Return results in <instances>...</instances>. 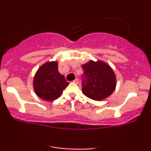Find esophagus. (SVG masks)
<instances>
[{
    "mask_svg": "<svg viewBox=\"0 0 151 151\" xmlns=\"http://www.w3.org/2000/svg\"><path fill=\"white\" fill-rule=\"evenodd\" d=\"M73 82L74 83V84H78V83H79V80H78V79H74V80L73 81Z\"/></svg>",
    "mask_w": 151,
    "mask_h": 151,
    "instance_id": "1",
    "label": "esophagus"
}]
</instances>
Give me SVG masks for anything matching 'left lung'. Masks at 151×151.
Returning a JSON list of instances; mask_svg holds the SVG:
<instances>
[{
  "label": "left lung",
  "mask_w": 151,
  "mask_h": 151,
  "mask_svg": "<svg viewBox=\"0 0 151 151\" xmlns=\"http://www.w3.org/2000/svg\"><path fill=\"white\" fill-rule=\"evenodd\" d=\"M84 70L82 92L95 101H101L110 96L116 89V78L108 64L90 60L82 65Z\"/></svg>",
  "instance_id": "1"
}]
</instances>
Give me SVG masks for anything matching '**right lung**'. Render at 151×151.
Returning <instances> with one entry per match:
<instances>
[{
  "instance_id": "obj_1",
  "label": "right lung",
  "mask_w": 151,
  "mask_h": 151,
  "mask_svg": "<svg viewBox=\"0 0 151 151\" xmlns=\"http://www.w3.org/2000/svg\"><path fill=\"white\" fill-rule=\"evenodd\" d=\"M68 85L65 76L59 72L58 63L56 61L45 62L35 74V92L37 96L45 101L57 99Z\"/></svg>"
}]
</instances>
